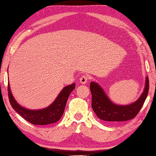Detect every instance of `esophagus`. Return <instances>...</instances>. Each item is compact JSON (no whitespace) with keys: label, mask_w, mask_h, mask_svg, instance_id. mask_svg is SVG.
<instances>
[{"label":"esophagus","mask_w":156,"mask_h":156,"mask_svg":"<svg viewBox=\"0 0 156 156\" xmlns=\"http://www.w3.org/2000/svg\"><path fill=\"white\" fill-rule=\"evenodd\" d=\"M89 80H90V77L87 75H83L80 78V82L82 84L87 83Z\"/></svg>","instance_id":"34e87169"}]
</instances>
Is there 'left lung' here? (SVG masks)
Returning a JSON list of instances; mask_svg holds the SVG:
<instances>
[{
    "instance_id": "1",
    "label": "left lung",
    "mask_w": 156,
    "mask_h": 156,
    "mask_svg": "<svg viewBox=\"0 0 156 156\" xmlns=\"http://www.w3.org/2000/svg\"><path fill=\"white\" fill-rule=\"evenodd\" d=\"M144 91L137 101L129 105H117L108 98L107 95L99 84L91 82V107L94 112L100 120L109 122H123L136 117L140 111L146 100L149 89V77L146 78Z\"/></svg>"
}]
</instances>
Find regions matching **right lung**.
I'll return each mask as SVG.
<instances>
[{
    "label": "right lung",
    "mask_w": 156,
    "mask_h": 156,
    "mask_svg": "<svg viewBox=\"0 0 156 156\" xmlns=\"http://www.w3.org/2000/svg\"><path fill=\"white\" fill-rule=\"evenodd\" d=\"M75 83L65 87L53 103L45 109L30 110L17 103L10 91L9 84L7 86L8 97L12 107L16 112L28 122L37 125H45L56 122L61 118L69 95L75 88Z\"/></svg>",
    "instance_id": "right-lung-1"
}]
</instances>
